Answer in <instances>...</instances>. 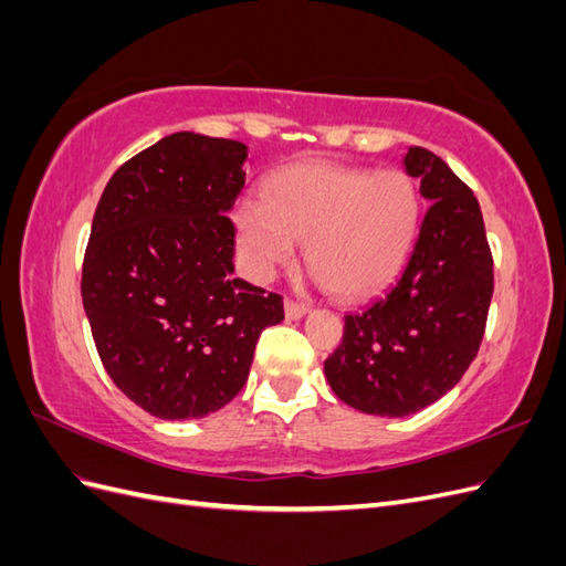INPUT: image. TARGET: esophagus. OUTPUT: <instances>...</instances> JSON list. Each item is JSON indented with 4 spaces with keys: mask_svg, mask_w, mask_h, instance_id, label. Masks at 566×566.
Masks as SVG:
<instances>
[{
    "mask_svg": "<svg viewBox=\"0 0 566 566\" xmlns=\"http://www.w3.org/2000/svg\"><path fill=\"white\" fill-rule=\"evenodd\" d=\"M306 306L304 304H300V302H293V300H285V316L290 318V321H300L302 316H306Z\"/></svg>",
    "mask_w": 566,
    "mask_h": 566,
    "instance_id": "esophagus-1",
    "label": "esophagus"
}]
</instances>
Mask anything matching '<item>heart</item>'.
<instances>
[{
    "label": "heart",
    "mask_w": 566,
    "mask_h": 566,
    "mask_svg": "<svg viewBox=\"0 0 566 566\" xmlns=\"http://www.w3.org/2000/svg\"><path fill=\"white\" fill-rule=\"evenodd\" d=\"M233 224L256 281L293 264L306 241V262L331 293L364 300L408 260L420 227V198L403 172L310 160L273 175L262 200L238 202Z\"/></svg>",
    "instance_id": "obj_1"
}]
</instances>
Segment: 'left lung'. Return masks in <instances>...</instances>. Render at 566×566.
Returning a JSON list of instances; mask_svg holds the SVG:
<instances>
[{"label": "left lung", "mask_w": 566, "mask_h": 566, "mask_svg": "<svg viewBox=\"0 0 566 566\" xmlns=\"http://www.w3.org/2000/svg\"><path fill=\"white\" fill-rule=\"evenodd\" d=\"M408 177L430 202L410 260L387 293L345 316L325 361L337 399L368 416L406 418L451 391L484 337L493 260L470 188L434 153L408 146Z\"/></svg>", "instance_id": "obj_1"}]
</instances>
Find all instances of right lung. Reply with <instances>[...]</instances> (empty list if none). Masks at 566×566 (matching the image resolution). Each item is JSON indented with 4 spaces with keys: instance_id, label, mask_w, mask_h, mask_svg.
I'll use <instances>...</instances> for the list:
<instances>
[{
    "instance_id": "1",
    "label": "right lung",
    "mask_w": 566,
    "mask_h": 566,
    "mask_svg": "<svg viewBox=\"0 0 566 566\" xmlns=\"http://www.w3.org/2000/svg\"><path fill=\"white\" fill-rule=\"evenodd\" d=\"M241 142L177 132L111 177L92 221L82 304L117 389L160 420H198L243 389L283 300L235 279L229 212Z\"/></svg>"
}]
</instances>
